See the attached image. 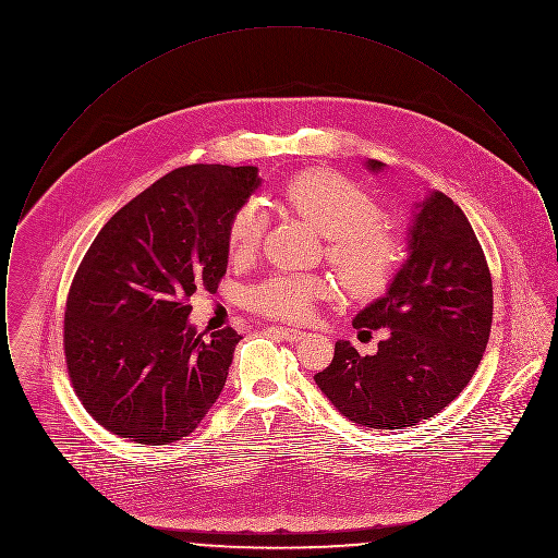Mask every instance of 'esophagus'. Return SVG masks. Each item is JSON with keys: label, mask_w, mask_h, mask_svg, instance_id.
<instances>
[{"label": "esophagus", "mask_w": 558, "mask_h": 558, "mask_svg": "<svg viewBox=\"0 0 558 558\" xmlns=\"http://www.w3.org/2000/svg\"><path fill=\"white\" fill-rule=\"evenodd\" d=\"M269 330H271L274 335H278L280 339L289 341V343H296V341H301V339H305V337H307L303 330H296V328H287V326H271Z\"/></svg>", "instance_id": "esophagus-1"}]
</instances>
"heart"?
Returning a JSON list of instances; mask_svg holds the SVG:
<instances>
[{"instance_id": "b5f03b06", "label": "heart", "mask_w": 558, "mask_h": 558, "mask_svg": "<svg viewBox=\"0 0 558 558\" xmlns=\"http://www.w3.org/2000/svg\"><path fill=\"white\" fill-rule=\"evenodd\" d=\"M276 205L326 236V257L353 296L376 299L389 291L408 257V239L396 221L380 217V201L371 190L335 169L312 167L278 187ZM264 226L255 203L239 205L226 226L228 255L234 262L251 259ZM328 292L330 284L322 276L278 271L248 287L244 305L266 318L301 322Z\"/></svg>"}]
</instances>
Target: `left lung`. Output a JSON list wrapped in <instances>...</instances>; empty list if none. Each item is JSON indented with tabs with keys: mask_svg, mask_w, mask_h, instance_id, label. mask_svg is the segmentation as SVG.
Here are the masks:
<instances>
[{
	"mask_svg": "<svg viewBox=\"0 0 558 558\" xmlns=\"http://www.w3.org/2000/svg\"><path fill=\"white\" fill-rule=\"evenodd\" d=\"M372 171L383 167L368 160ZM494 291L487 259L462 209L441 192L418 205L410 259L387 294L353 319L364 332L387 328L374 355L347 341L314 378L335 408L368 428L428 421L460 396L489 341Z\"/></svg>",
	"mask_w": 558,
	"mask_h": 558,
	"instance_id": "8db88e82",
	"label": "left lung"
}]
</instances>
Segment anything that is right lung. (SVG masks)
Masks as SVG:
<instances>
[{
	"instance_id": "right-lung-1",
	"label": "right lung",
	"mask_w": 558,
	"mask_h": 558,
	"mask_svg": "<svg viewBox=\"0 0 558 558\" xmlns=\"http://www.w3.org/2000/svg\"><path fill=\"white\" fill-rule=\"evenodd\" d=\"M257 167L186 165L114 213L83 255L64 307V362L83 408L142 446L190 435L219 398L240 337L196 332V289L226 274V226Z\"/></svg>"
}]
</instances>
